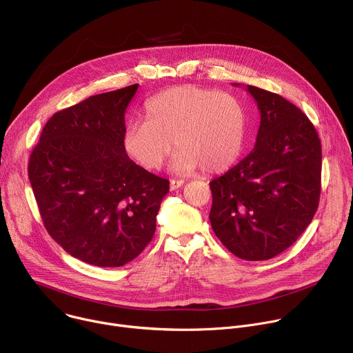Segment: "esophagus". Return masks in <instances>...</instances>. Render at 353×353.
Segmentation results:
<instances>
[{
	"instance_id": "esophagus-1",
	"label": "esophagus",
	"mask_w": 353,
	"mask_h": 353,
	"mask_svg": "<svg viewBox=\"0 0 353 353\" xmlns=\"http://www.w3.org/2000/svg\"><path fill=\"white\" fill-rule=\"evenodd\" d=\"M183 184H184L183 180H174V179H172V180H170V190L174 191V190L183 187Z\"/></svg>"
}]
</instances>
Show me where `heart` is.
<instances>
[{
    "instance_id": "heart-1",
    "label": "heart",
    "mask_w": 353,
    "mask_h": 353,
    "mask_svg": "<svg viewBox=\"0 0 353 353\" xmlns=\"http://www.w3.org/2000/svg\"><path fill=\"white\" fill-rule=\"evenodd\" d=\"M145 121L130 123L123 135L127 155L146 170H159L173 150L174 172L223 173L241 157L247 113L228 92L180 85L149 99Z\"/></svg>"
}]
</instances>
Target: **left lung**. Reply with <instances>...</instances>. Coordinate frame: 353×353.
Returning a JSON list of instances; mask_svg holds the SVG:
<instances>
[{"label": "left lung", "instance_id": "8db88e82", "mask_svg": "<svg viewBox=\"0 0 353 353\" xmlns=\"http://www.w3.org/2000/svg\"><path fill=\"white\" fill-rule=\"evenodd\" d=\"M245 90L260 110L256 146L210 183V221L232 254L264 261L290 247L317 211L321 142L307 116L289 100L257 86Z\"/></svg>", "mask_w": 353, "mask_h": 353}]
</instances>
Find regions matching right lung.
I'll list each match as a JSON object with an SVG mask.
<instances>
[{"mask_svg":"<svg viewBox=\"0 0 353 353\" xmlns=\"http://www.w3.org/2000/svg\"><path fill=\"white\" fill-rule=\"evenodd\" d=\"M138 83L88 97L44 125L28 173L48 232L68 254L121 267L152 240L169 181L124 149L125 110Z\"/></svg>","mask_w":353,"mask_h":353,"instance_id":"add662e5","label":"right lung"}]
</instances>
